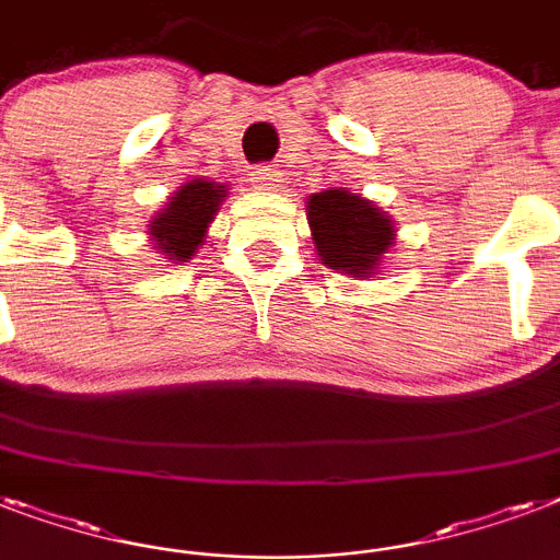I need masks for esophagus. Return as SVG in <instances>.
Here are the masks:
<instances>
[{"instance_id":"1","label":"esophagus","mask_w":560,"mask_h":560,"mask_svg":"<svg viewBox=\"0 0 560 560\" xmlns=\"http://www.w3.org/2000/svg\"><path fill=\"white\" fill-rule=\"evenodd\" d=\"M249 179H253V186L258 188V191H279V188L284 186V174L272 168V165H258V168L249 174Z\"/></svg>"}]
</instances>
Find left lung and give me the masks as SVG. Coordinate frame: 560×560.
<instances>
[{"label": "left lung", "instance_id": "1", "mask_svg": "<svg viewBox=\"0 0 560 560\" xmlns=\"http://www.w3.org/2000/svg\"><path fill=\"white\" fill-rule=\"evenodd\" d=\"M307 226L319 264L349 279L381 276L386 253L398 241L395 220L372 200L346 188L307 197Z\"/></svg>", "mask_w": 560, "mask_h": 560}]
</instances>
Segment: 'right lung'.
Returning <instances> with one entry per match:
<instances>
[{
	"instance_id": "1",
	"label": "right lung",
	"mask_w": 560,
	"mask_h": 560,
	"mask_svg": "<svg viewBox=\"0 0 560 560\" xmlns=\"http://www.w3.org/2000/svg\"><path fill=\"white\" fill-rule=\"evenodd\" d=\"M229 188L211 179H188L171 194L168 202L148 220V241L171 264H183L206 244L209 226L226 200Z\"/></svg>"
}]
</instances>
